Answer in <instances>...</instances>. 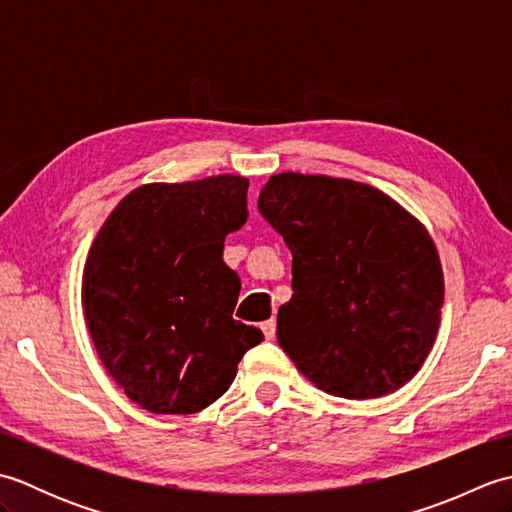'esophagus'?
Returning <instances> with one entry per match:
<instances>
[{"label": "esophagus", "instance_id": "34e87169", "mask_svg": "<svg viewBox=\"0 0 512 512\" xmlns=\"http://www.w3.org/2000/svg\"><path fill=\"white\" fill-rule=\"evenodd\" d=\"M275 330H277L275 319H270V321H264V323H262V332H264L266 339H275Z\"/></svg>", "mask_w": 512, "mask_h": 512}]
</instances>
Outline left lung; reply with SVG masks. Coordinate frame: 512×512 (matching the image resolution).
Segmentation results:
<instances>
[{
	"label": "left lung",
	"mask_w": 512,
	"mask_h": 512,
	"mask_svg": "<svg viewBox=\"0 0 512 512\" xmlns=\"http://www.w3.org/2000/svg\"><path fill=\"white\" fill-rule=\"evenodd\" d=\"M259 213L292 253L295 295L277 341L325 394L367 400L407 385L436 343L444 303L427 228L369 184L284 171Z\"/></svg>",
	"instance_id": "left-lung-1"
}]
</instances>
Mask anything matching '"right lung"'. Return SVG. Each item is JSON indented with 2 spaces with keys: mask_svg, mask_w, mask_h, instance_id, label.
Instances as JSON below:
<instances>
[{
  "mask_svg": "<svg viewBox=\"0 0 512 512\" xmlns=\"http://www.w3.org/2000/svg\"><path fill=\"white\" fill-rule=\"evenodd\" d=\"M248 180L222 173L129 191L96 233L81 303L103 367L151 413L189 416L231 387L264 341L233 319L239 277L224 239L248 220Z\"/></svg>",
  "mask_w": 512,
  "mask_h": 512,
  "instance_id": "obj_1",
  "label": "right lung"
}]
</instances>
